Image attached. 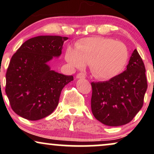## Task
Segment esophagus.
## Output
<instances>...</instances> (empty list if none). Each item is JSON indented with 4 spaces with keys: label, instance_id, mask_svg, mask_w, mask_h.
I'll return each mask as SVG.
<instances>
[{
    "label": "esophagus",
    "instance_id": "1",
    "mask_svg": "<svg viewBox=\"0 0 154 154\" xmlns=\"http://www.w3.org/2000/svg\"><path fill=\"white\" fill-rule=\"evenodd\" d=\"M77 79H85V75L84 73H79L76 76Z\"/></svg>",
    "mask_w": 154,
    "mask_h": 154
}]
</instances>
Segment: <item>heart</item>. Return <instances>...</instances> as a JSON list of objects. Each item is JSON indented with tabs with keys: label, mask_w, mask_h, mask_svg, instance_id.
<instances>
[{
	"label": "heart",
	"mask_w": 154,
	"mask_h": 154,
	"mask_svg": "<svg viewBox=\"0 0 154 154\" xmlns=\"http://www.w3.org/2000/svg\"><path fill=\"white\" fill-rule=\"evenodd\" d=\"M75 47L68 46L65 59L72 68H82L89 63L90 69L96 78L107 80L119 75L129 60L125 44L103 37L83 38Z\"/></svg>",
	"instance_id": "b5f03b06"
}]
</instances>
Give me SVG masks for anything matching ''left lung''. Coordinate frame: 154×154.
Instances as JSON below:
<instances>
[{"instance_id":"left-lung-1","label":"left lung","mask_w":154,"mask_h":154,"mask_svg":"<svg viewBox=\"0 0 154 154\" xmlns=\"http://www.w3.org/2000/svg\"><path fill=\"white\" fill-rule=\"evenodd\" d=\"M91 85V109L95 119L111 127L131 122L143 105L148 88L146 68L137 50L122 73Z\"/></svg>"}]
</instances>
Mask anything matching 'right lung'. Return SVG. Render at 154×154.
<instances>
[{"instance_id":"right-lung-1","label":"right lung","mask_w":154,"mask_h":154,"mask_svg":"<svg viewBox=\"0 0 154 154\" xmlns=\"http://www.w3.org/2000/svg\"><path fill=\"white\" fill-rule=\"evenodd\" d=\"M66 40V37L53 35L35 37L13 55L6 75V93L19 116L36 121L57 107L61 91L74 78L51 70L48 63L60 56Z\"/></svg>"}]
</instances>
